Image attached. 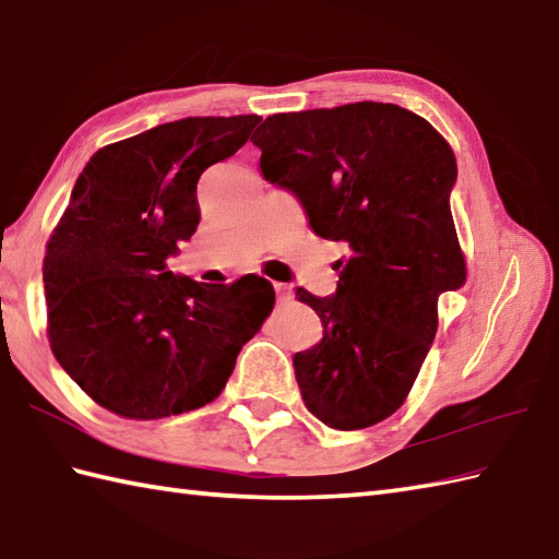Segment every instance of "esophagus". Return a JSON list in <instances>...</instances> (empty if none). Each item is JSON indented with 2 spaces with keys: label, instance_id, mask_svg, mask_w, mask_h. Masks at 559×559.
<instances>
[{
  "label": "esophagus",
  "instance_id": "obj_1",
  "mask_svg": "<svg viewBox=\"0 0 559 559\" xmlns=\"http://www.w3.org/2000/svg\"><path fill=\"white\" fill-rule=\"evenodd\" d=\"M275 292H277L280 299H289V296H292V287H289V284H282V282L275 284Z\"/></svg>",
  "mask_w": 559,
  "mask_h": 559
}]
</instances>
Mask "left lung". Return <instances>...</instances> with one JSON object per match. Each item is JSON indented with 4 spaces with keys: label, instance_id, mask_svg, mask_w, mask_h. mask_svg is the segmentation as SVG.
<instances>
[{
    "label": "left lung",
    "instance_id": "1",
    "mask_svg": "<svg viewBox=\"0 0 559 559\" xmlns=\"http://www.w3.org/2000/svg\"><path fill=\"white\" fill-rule=\"evenodd\" d=\"M250 142L316 236L349 246L333 299L296 289L323 323L321 343L294 355L304 403L333 429L381 423L413 389L439 296L468 277L449 202L451 144L425 118L376 100L277 112Z\"/></svg>",
    "mask_w": 559,
    "mask_h": 559
}]
</instances>
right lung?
<instances>
[{"mask_svg":"<svg viewBox=\"0 0 559 559\" xmlns=\"http://www.w3.org/2000/svg\"><path fill=\"white\" fill-rule=\"evenodd\" d=\"M258 116L183 118L88 158L43 260L55 359L124 419L212 403L275 306L263 277L200 284L166 270L200 224L198 180L234 156Z\"/></svg>","mask_w":559,"mask_h":559,"instance_id":"add662e5","label":"right lung"}]
</instances>
